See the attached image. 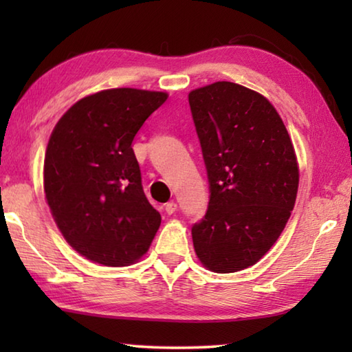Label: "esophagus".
<instances>
[{
  "label": "esophagus",
  "instance_id": "1",
  "mask_svg": "<svg viewBox=\"0 0 352 352\" xmlns=\"http://www.w3.org/2000/svg\"><path fill=\"white\" fill-rule=\"evenodd\" d=\"M164 210L168 214H174L177 211V204L175 201H168V204L164 205Z\"/></svg>",
  "mask_w": 352,
  "mask_h": 352
}]
</instances>
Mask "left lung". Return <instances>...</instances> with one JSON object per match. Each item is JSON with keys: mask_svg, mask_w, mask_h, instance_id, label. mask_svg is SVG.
Returning <instances> with one entry per match:
<instances>
[{"mask_svg": "<svg viewBox=\"0 0 352 352\" xmlns=\"http://www.w3.org/2000/svg\"><path fill=\"white\" fill-rule=\"evenodd\" d=\"M204 153L210 204L192 226L208 270L233 273L258 262L283 233L300 172L281 116L262 94L233 82L189 93Z\"/></svg>", "mask_w": 352, "mask_h": 352, "instance_id": "left-lung-1", "label": "left lung"}]
</instances>
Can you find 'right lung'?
<instances>
[{
  "label": "right lung",
  "mask_w": 352,
  "mask_h": 352,
  "mask_svg": "<svg viewBox=\"0 0 352 352\" xmlns=\"http://www.w3.org/2000/svg\"><path fill=\"white\" fill-rule=\"evenodd\" d=\"M162 91L113 88L71 107L45 155V194L65 239L107 267L135 264L151 247L162 216L148 204L132 142L164 104Z\"/></svg>",
  "instance_id": "right-lung-1"
}]
</instances>
